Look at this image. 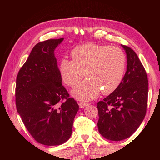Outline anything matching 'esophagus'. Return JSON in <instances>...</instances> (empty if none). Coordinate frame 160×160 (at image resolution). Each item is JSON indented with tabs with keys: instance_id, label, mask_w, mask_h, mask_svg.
I'll return each mask as SVG.
<instances>
[{
	"instance_id": "esophagus-1",
	"label": "esophagus",
	"mask_w": 160,
	"mask_h": 160,
	"mask_svg": "<svg viewBox=\"0 0 160 160\" xmlns=\"http://www.w3.org/2000/svg\"><path fill=\"white\" fill-rule=\"evenodd\" d=\"M79 107L80 108H84V107H86L87 106H88V105H90V104H88V103H83V102H79Z\"/></svg>"
}]
</instances>
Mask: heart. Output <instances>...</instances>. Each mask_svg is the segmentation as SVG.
<instances>
[{"instance_id":"b5f03b06","label":"heart","mask_w":160,"mask_h":160,"mask_svg":"<svg viewBox=\"0 0 160 160\" xmlns=\"http://www.w3.org/2000/svg\"><path fill=\"white\" fill-rule=\"evenodd\" d=\"M71 56L72 60L62 59L59 70L64 82L70 87L76 85L85 75L88 77L72 90L78 100L96 99L101 90L105 94L112 93L123 80L126 56L120 48L89 44L75 48Z\"/></svg>"}]
</instances>
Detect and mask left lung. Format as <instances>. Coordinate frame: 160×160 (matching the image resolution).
<instances>
[{"label": "left lung", "instance_id": "obj_1", "mask_svg": "<svg viewBox=\"0 0 160 160\" xmlns=\"http://www.w3.org/2000/svg\"><path fill=\"white\" fill-rule=\"evenodd\" d=\"M121 47L127 57L125 75L112 94L97 103L99 133L113 141L134 133L145 118L148 104V80L144 67L133 50Z\"/></svg>", "mask_w": 160, "mask_h": 160}]
</instances>
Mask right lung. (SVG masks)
I'll use <instances>...</instances> for the list:
<instances>
[{
  "mask_svg": "<svg viewBox=\"0 0 160 160\" xmlns=\"http://www.w3.org/2000/svg\"><path fill=\"white\" fill-rule=\"evenodd\" d=\"M63 39H48L35 45L16 79L18 112L34 140L45 145H59L70 138L79 110L62 85L54 55Z\"/></svg>",
  "mask_w": 160,
  "mask_h": 160,
  "instance_id": "1",
  "label": "right lung"
}]
</instances>
